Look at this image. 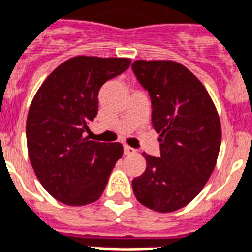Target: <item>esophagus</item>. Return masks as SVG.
Here are the masks:
<instances>
[{
    "label": "esophagus",
    "instance_id": "obj_1",
    "mask_svg": "<svg viewBox=\"0 0 252 252\" xmlns=\"http://www.w3.org/2000/svg\"><path fill=\"white\" fill-rule=\"evenodd\" d=\"M124 153H125V154H134V153H135V149L127 146V145H125V146H124Z\"/></svg>",
    "mask_w": 252,
    "mask_h": 252
}]
</instances>
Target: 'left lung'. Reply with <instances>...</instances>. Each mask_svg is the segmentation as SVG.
<instances>
[{
	"label": "left lung",
	"instance_id": "8db88e82",
	"mask_svg": "<svg viewBox=\"0 0 252 252\" xmlns=\"http://www.w3.org/2000/svg\"><path fill=\"white\" fill-rule=\"evenodd\" d=\"M131 69L149 92L160 142L159 157L143 153L146 170L133 179L134 195L149 209L171 213L209 181L220 149V121L205 86L181 63L138 60Z\"/></svg>",
	"mask_w": 252,
	"mask_h": 252
}]
</instances>
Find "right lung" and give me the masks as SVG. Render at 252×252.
<instances>
[{
    "mask_svg": "<svg viewBox=\"0 0 252 252\" xmlns=\"http://www.w3.org/2000/svg\"><path fill=\"white\" fill-rule=\"evenodd\" d=\"M128 58L79 56L58 66L35 94L26 121L30 163L45 190L69 206L99 199L124 154L118 142L88 141L98 93L130 66Z\"/></svg>",
    "mask_w": 252,
    "mask_h": 252,
    "instance_id": "right-lung-1",
    "label": "right lung"
}]
</instances>
